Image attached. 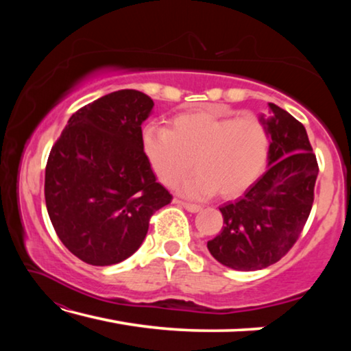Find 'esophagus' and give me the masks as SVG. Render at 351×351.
<instances>
[{"mask_svg":"<svg viewBox=\"0 0 351 351\" xmlns=\"http://www.w3.org/2000/svg\"><path fill=\"white\" fill-rule=\"evenodd\" d=\"M175 203H176V204H180V206H182L184 209L189 210V212H192V213H197V212H199V210H201V206H198V204L186 203V201H180V199H175Z\"/></svg>","mask_w":351,"mask_h":351,"instance_id":"1","label":"esophagus"}]
</instances>
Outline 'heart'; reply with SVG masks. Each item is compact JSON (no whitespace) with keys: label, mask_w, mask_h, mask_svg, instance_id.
<instances>
[{"label":"heart","mask_w":351,"mask_h":351,"mask_svg":"<svg viewBox=\"0 0 351 351\" xmlns=\"http://www.w3.org/2000/svg\"><path fill=\"white\" fill-rule=\"evenodd\" d=\"M142 150L154 173L171 186L197 167L198 173L180 182L189 198L240 197L263 173L269 154L268 128L257 116L234 117L219 110L184 112L170 130L150 125L142 133Z\"/></svg>","instance_id":"b5f03b06"}]
</instances>
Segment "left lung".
<instances>
[{
    "mask_svg": "<svg viewBox=\"0 0 351 351\" xmlns=\"http://www.w3.org/2000/svg\"><path fill=\"white\" fill-rule=\"evenodd\" d=\"M269 133L268 170L245 195L219 207L223 229L207 241L219 263L235 271L268 268L287 254L310 217L319 175L316 154L302 123L269 104L260 114Z\"/></svg>",
    "mask_w": 351,
    "mask_h": 351,
    "instance_id": "left-lung-1",
    "label": "left lung"
}]
</instances>
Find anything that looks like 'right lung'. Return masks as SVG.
Masks as SVG:
<instances>
[{
    "mask_svg": "<svg viewBox=\"0 0 351 351\" xmlns=\"http://www.w3.org/2000/svg\"><path fill=\"white\" fill-rule=\"evenodd\" d=\"M153 100L136 90L106 94L75 111L46 164L45 198L58 239L94 266L138 251L154 212L171 201L142 150Z\"/></svg>",
    "mask_w": 351,
    "mask_h": 351,
    "instance_id": "obj_1",
    "label": "right lung"
}]
</instances>
